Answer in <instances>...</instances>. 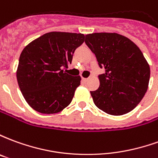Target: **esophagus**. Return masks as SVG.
Listing matches in <instances>:
<instances>
[{
    "label": "esophagus",
    "mask_w": 158,
    "mask_h": 158,
    "mask_svg": "<svg viewBox=\"0 0 158 158\" xmlns=\"http://www.w3.org/2000/svg\"><path fill=\"white\" fill-rule=\"evenodd\" d=\"M87 80H88V79H87V78H83V81H84V82H86Z\"/></svg>",
    "instance_id": "esophagus-1"
}]
</instances>
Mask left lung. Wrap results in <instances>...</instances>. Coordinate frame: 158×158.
<instances>
[{
  "instance_id": "8db88e82",
  "label": "left lung",
  "mask_w": 158,
  "mask_h": 158,
  "mask_svg": "<svg viewBox=\"0 0 158 158\" xmlns=\"http://www.w3.org/2000/svg\"><path fill=\"white\" fill-rule=\"evenodd\" d=\"M85 44L96 55L101 69L100 86L90 91L99 109L110 115L129 113L145 96L150 79V67L137 45L116 33H93Z\"/></svg>"
}]
</instances>
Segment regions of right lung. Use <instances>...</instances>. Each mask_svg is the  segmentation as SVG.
<instances>
[{
	"mask_svg": "<svg viewBox=\"0 0 158 158\" xmlns=\"http://www.w3.org/2000/svg\"><path fill=\"white\" fill-rule=\"evenodd\" d=\"M85 41L83 34L46 33L23 50L17 79L24 99L40 113H57L71 103L80 76L63 70L72 62L75 50Z\"/></svg>",
	"mask_w": 158,
	"mask_h": 158,
	"instance_id": "1",
	"label": "right lung"
}]
</instances>
